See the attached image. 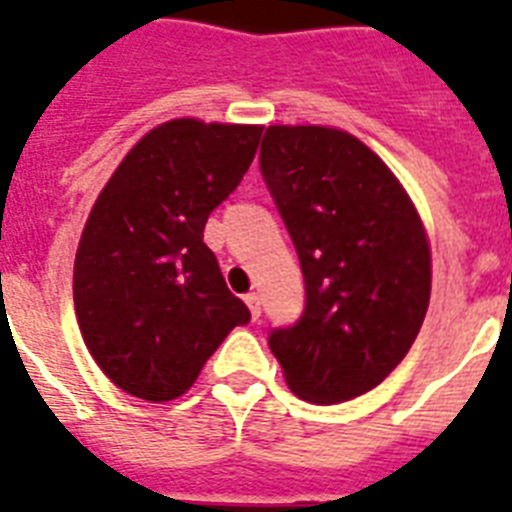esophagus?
Here are the masks:
<instances>
[{"mask_svg":"<svg viewBox=\"0 0 512 512\" xmlns=\"http://www.w3.org/2000/svg\"><path fill=\"white\" fill-rule=\"evenodd\" d=\"M244 303L249 305L252 319H260V295H257V292H249V295H244Z\"/></svg>","mask_w":512,"mask_h":512,"instance_id":"obj_1","label":"esophagus"}]
</instances>
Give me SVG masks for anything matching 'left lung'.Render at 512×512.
I'll return each instance as SVG.
<instances>
[{
	"label": "left lung",
	"mask_w": 512,
	"mask_h": 512,
	"mask_svg": "<svg viewBox=\"0 0 512 512\" xmlns=\"http://www.w3.org/2000/svg\"><path fill=\"white\" fill-rule=\"evenodd\" d=\"M260 170L305 276V311L271 332L273 356L303 401H350L420 335L433 279L422 217L388 164L337 127L271 124Z\"/></svg>",
	"instance_id": "obj_1"
}]
</instances>
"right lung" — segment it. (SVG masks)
<instances>
[{"mask_svg":"<svg viewBox=\"0 0 512 512\" xmlns=\"http://www.w3.org/2000/svg\"><path fill=\"white\" fill-rule=\"evenodd\" d=\"M263 127L170 119L130 148L90 209L74 260L84 345L116 388L172 401L249 311L204 244L209 212L255 159Z\"/></svg>","mask_w":512,"mask_h":512,"instance_id":"right-lung-1","label":"right lung"}]
</instances>
